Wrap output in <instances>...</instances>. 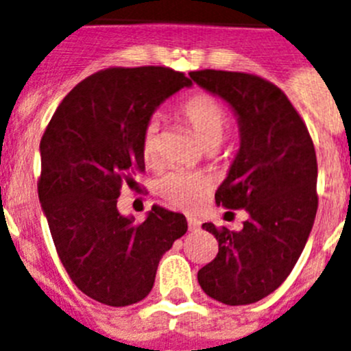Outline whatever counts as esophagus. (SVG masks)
Returning a JSON list of instances; mask_svg holds the SVG:
<instances>
[{
  "label": "esophagus",
  "instance_id": "34e87169",
  "mask_svg": "<svg viewBox=\"0 0 351 351\" xmlns=\"http://www.w3.org/2000/svg\"><path fill=\"white\" fill-rule=\"evenodd\" d=\"M199 226H201V221H199L197 217H192V215H190V217H189V228L190 230H197Z\"/></svg>",
  "mask_w": 351,
  "mask_h": 351
}]
</instances>
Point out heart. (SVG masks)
Segmentation results:
<instances>
[{
	"instance_id": "obj_1",
	"label": "heart",
	"mask_w": 351,
	"mask_h": 351,
	"mask_svg": "<svg viewBox=\"0 0 351 351\" xmlns=\"http://www.w3.org/2000/svg\"><path fill=\"white\" fill-rule=\"evenodd\" d=\"M178 114L193 130L206 148L217 147L223 141L224 132L228 128V114L219 101L208 94H195L183 101ZM143 156L147 161H154L159 150V123L150 119L145 125L141 139ZM212 183L208 178L199 173L168 172L158 181V192L179 208H195L204 195L210 192Z\"/></svg>"
}]
</instances>
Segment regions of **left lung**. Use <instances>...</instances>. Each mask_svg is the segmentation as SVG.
Instances as JSON below:
<instances>
[{
    "label": "left lung",
    "instance_id": "left-lung-1",
    "mask_svg": "<svg viewBox=\"0 0 351 351\" xmlns=\"http://www.w3.org/2000/svg\"><path fill=\"white\" fill-rule=\"evenodd\" d=\"M190 77L237 116L239 152L215 203L248 212L239 232L203 224L219 252L197 271V281L215 301L252 304L285 282L312 232L319 203L315 148L287 94L270 81L224 70H197Z\"/></svg>",
    "mask_w": 351,
    "mask_h": 351
}]
</instances>
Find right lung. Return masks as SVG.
<instances>
[{
    "instance_id": "1",
    "label": "right lung",
    "mask_w": 351,
    "mask_h": 351,
    "mask_svg": "<svg viewBox=\"0 0 351 351\" xmlns=\"http://www.w3.org/2000/svg\"><path fill=\"white\" fill-rule=\"evenodd\" d=\"M192 85L167 66L99 70L72 88L45 130L38 195L75 287L108 306L143 301L186 217L154 204L143 223L117 210L121 186L145 170V125L162 101Z\"/></svg>"
}]
</instances>
